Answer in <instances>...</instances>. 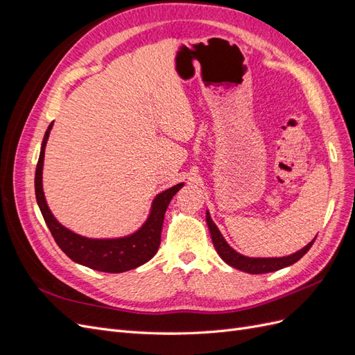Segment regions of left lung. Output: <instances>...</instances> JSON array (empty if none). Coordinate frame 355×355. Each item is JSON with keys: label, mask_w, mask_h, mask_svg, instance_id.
<instances>
[{"label": "left lung", "mask_w": 355, "mask_h": 355, "mask_svg": "<svg viewBox=\"0 0 355 355\" xmlns=\"http://www.w3.org/2000/svg\"><path fill=\"white\" fill-rule=\"evenodd\" d=\"M206 220H207L209 230H210L213 245H214V249H216L218 254L222 257V261L225 263H228L230 266L235 268V270H240V271L249 272V274L274 272V271L282 270V268L293 265L311 249V245H313V243L315 240V237H314V240L308 243L305 247H302V249L297 250L296 253L288 254V256H282V257H249V256H244V254L239 253L237 250H234L232 247L227 243V240H225L223 235L220 234L219 228L216 227V223L211 220L209 210L206 211Z\"/></svg>", "instance_id": "8db88e82"}]
</instances>
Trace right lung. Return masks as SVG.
<instances>
[{
    "mask_svg": "<svg viewBox=\"0 0 355 355\" xmlns=\"http://www.w3.org/2000/svg\"><path fill=\"white\" fill-rule=\"evenodd\" d=\"M51 128L53 123L47 127L44 139H42L41 144L40 158L35 170V197L42 218H44L53 239H55L62 252L75 263L92 268V270L96 271L112 274L135 270V268L151 261L159 247L161 230H163L164 213L168 207V202L176 192L185 185L184 182H179V184L155 196L146 220L135 232L116 239L84 237V235H80L71 231L69 228L63 227L55 218V214L51 213L47 204L44 189H42L44 153Z\"/></svg>",
    "mask_w": 355,
    "mask_h": 355,
    "instance_id": "add662e5",
    "label": "right lung"
}]
</instances>
